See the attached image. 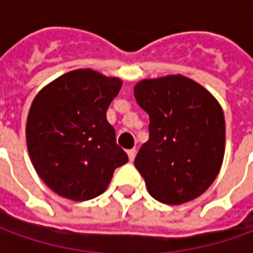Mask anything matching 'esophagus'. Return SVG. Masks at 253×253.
<instances>
[{"label": "esophagus", "mask_w": 253, "mask_h": 253, "mask_svg": "<svg viewBox=\"0 0 253 253\" xmlns=\"http://www.w3.org/2000/svg\"><path fill=\"white\" fill-rule=\"evenodd\" d=\"M126 153H128V158H129V161L132 163V161L135 160V157H136V150H135V149L128 150Z\"/></svg>", "instance_id": "esophagus-1"}]
</instances>
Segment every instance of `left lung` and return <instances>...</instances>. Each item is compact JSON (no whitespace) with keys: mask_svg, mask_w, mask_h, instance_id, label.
<instances>
[{"mask_svg":"<svg viewBox=\"0 0 253 253\" xmlns=\"http://www.w3.org/2000/svg\"><path fill=\"white\" fill-rule=\"evenodd\" d=\"M137 104L149 114V140L135 158L150 196L168 205L200 197L216 179L226 124L217 100L187 77L143 80Z\"/></svg>","mask_w":253,"mask_h":253,"instance_id":"obj_1","label":"left lung"}]
</instances>
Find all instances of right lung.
Returning <instances> with one entry per match:
<instances>
[{
    "label": "right lung",
    "mask_w": 253,
    "mask_h": 253,
    "mask_svg": "<svg viewBox=\"0 0 253 253\" xmlns=\"http://www.w3.org/2000/svg\"><path fill=\"white\" fill-rule=\"evenodd\" d=\"M120 78L86 69L46 85L33 100L26 140L38 176L56 194L86 201L100 196L114 170L128 163L106 118Z\"/></svg>",
    "instance_id": "obj_1"
}]
</instances>
